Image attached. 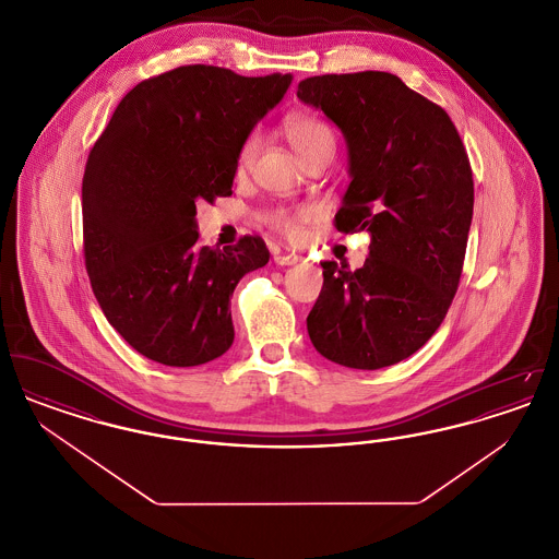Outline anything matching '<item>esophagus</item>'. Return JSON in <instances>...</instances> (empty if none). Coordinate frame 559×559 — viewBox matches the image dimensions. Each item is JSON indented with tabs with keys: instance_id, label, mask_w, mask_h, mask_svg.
I'll list each match as a JSON object with an SVG mask.
<instances>
[{
	"instance_id": "obj_1",
	"label": "esophagus",
	"mask_w": 559,
	"mask_h": 559,
	"mask_svg": "<svg viewBox=\"0 0 559 559\" xmlns=\"http://www.w3.org/2000/svg\"><path fill=\"white\" fill-rule=\"evenodd\" d=\"M274 262H276L278 266H293V264L299 262V258L292 255V253H276V255H274Z\"/></svg>"
}]
</instances>
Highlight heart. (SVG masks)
<instances>
[{"label": "heart", "instance_id": "obj_1", "mask_svg": "<svg viewBox=\"0 0 559 559\" xmlns=\"http://www.w3.org/2000/svg\"><path fill=\"white\" fill-rule=\"evenodd\" d=\"M285 132L301 159H308L310 155H314L322 148H335L333 130L314 115H306V112L289 115L285 121ZM258 151H260V132L253 130V132L247 133L240 142L239 151H237V169L239 171L247 169L255 159ZM304 217H306V213L289 212V210H272L266 213L267 226H272L274 230H278L285 237H297L299 222Z\"/></svg>", "mask_w": 559, "mask_h": 559}]
</instances>
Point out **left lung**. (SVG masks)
Here are the masks:
<instances>
[{
    "instance_id": "left-lung-1",
    "label": "left lung",
    "mask_w": 559,
    "mask_h": 559,
    "mask_svg": "<svg viewBox=\"0 0 559 559\" xmlns=\"http://www.w3.org/2000/svg\"><path fill=\"white\" fill-rule=\"evenodd\" d=\"M297 98L342 130L349 187L335 226L371 233L365 266L322 262L308 314L320 354L374 371L436 333L459 287L474 215V178L447 110L383 71L299 81Z\"/></svg>"
}]
</instances>
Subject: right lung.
<instances>
[{
	"mask_svg": "<svg viewBox=\"0 0 559 559\" xmlns=\"http://www.w3.org/2000/svg\"><path fill=\"white\" fill-rule=\"evenodd\" d=\"M292 75L188 64L140 81L85 163V270L112 329L165 367H197L235 342L230 297L266 266V242L197 247V201L233 194L237 151Z\"/></svg>",
	"mask_w": 559,
	"mask_h": 559,
	"instance_id": "add662e5",
	"label": "right lung"
}]
</instances>
